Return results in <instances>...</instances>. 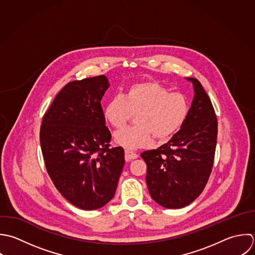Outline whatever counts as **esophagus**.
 <instances>
[{"label":"esophagus","mask_w":255,"mask_h":255,"mask_svg":"<svg viewBox=\"0 0 255 255\" xmlns=\"http://www.w3.org/2000/svg\"><path fill=\"white\" fill-rule=\"evenodd\" d=\"M125 157L126 159L128 160H134V159H137L138 158V155L133 152V151H129V150H125Z\"/></svg>","instance_id":"34e87169"}]
</instances>
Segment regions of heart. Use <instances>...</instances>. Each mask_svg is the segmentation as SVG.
Wrapping results in <instances>:
<instances>
[{
	"instance_id": "1",
	"label": "heart",
	"mask_w": 255,
	"mask_h": 255,
	"mask_svg": "<svg viewBox=\"0 0 255 255\" xmlns=\"http://www.w3.org/2000/svg\"><path fill=\"white\" fill-rule=\"evenodd\" d=\"M190 111L187 97L153 80L131 84L124 96H114L105 105V120L113 127L123 126L136 114L137 125L123 127L114 135V142L126 149L148 146L155 136L163 141L172 137L184 125Z\"/></svg>"
}]
</instances>
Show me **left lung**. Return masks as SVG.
Masks as SVG:
<instances>
[{
	"label": "left lung",
	"mask_w": 255,
	"mask_h": 255,
	"mask_svg": "<svg viewBox=\"0 0 255 255\" xmlns=\"http://www.w3.org/2000/svg\"><path fill=\"white\" fill-rule=\"evenodd\" d=\"M187 80L195 95L184 125L166 144L141 154L150 196L166 209H182L201 195L215 159L218 119L213 104L198 79Z\"/></svg>",
	"instance_id": "1"
}]
</instances>
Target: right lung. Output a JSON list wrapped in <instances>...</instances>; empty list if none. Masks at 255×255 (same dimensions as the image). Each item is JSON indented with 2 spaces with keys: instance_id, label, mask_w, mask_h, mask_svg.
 <instances>
[{
  "instance_id": "obj_1",
  "label": "right lung",
  "mask_w": 255,
  "mask_h": 255,
  "mask_svg": "<svg viewBox=\"0 0 255 255\" xmlns=\"http://www.w3.org/2000/svg\"><path fill=\"white\" fill-rule=\"evenodd\" d=\"M110 86L105 75L67 83L43 116L39 139L46 171L73 206L92 211L115 195L125 159L122 147L109 148L100 101Z\"/></svg>"
}]
</instances>
